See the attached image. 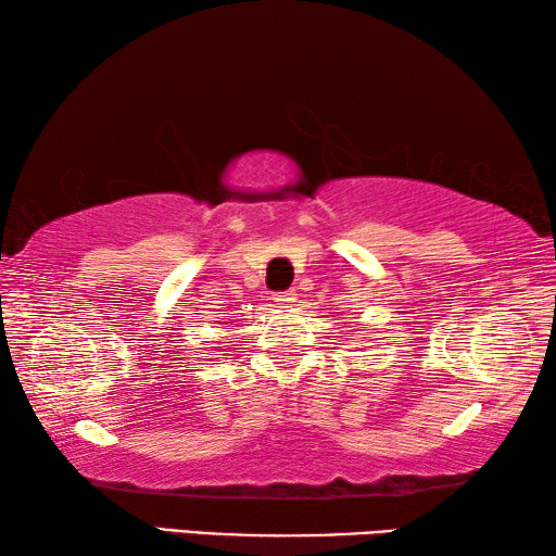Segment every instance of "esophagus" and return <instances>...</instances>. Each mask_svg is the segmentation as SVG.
Here are the masks:
<instances>
[{"label":"esophagus","instance_id":"obj_1","mask_svg":"<svg viewBox=\"0 0 556 556\" xmlns=\"http://www.w3.org/2000/svg\"><path fill=\"white\" fill-rule=\"evenodd\" d=\"M294 291H291V289H285V291H277V294H275V301H279V304L281 306H291V301H294Z\"/></svg>","mask_w":556,"mask_h":556}]
</instances>
